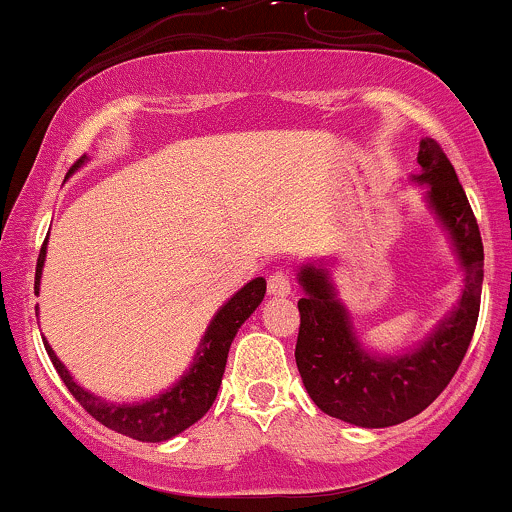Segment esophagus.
<instances>
[{
	"instance_id": "34e87169",
	"label": "esophagus",
	"mask_w": 512,
	"mask_h": 512,
	"mask_svg": "<svg viewBox=\"0 0 512 512\" xmlns=\"http://www.w3.org/2000/svg\"><path fill=\"white\" fill-rule=\"evenodd\" d=\"M269 296H289L291 293V279L286 272H274L267 281Z\"/></svg>"
}]
</instances>
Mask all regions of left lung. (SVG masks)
<instances>
[{"mask_svg": "<svg viewBox=\"0 0 512 512\" xmlns=\"http://www.w3.org/2000/svg\"><path fill=\"white\" fill-rule=\"evenodd\" d=\"M421 170L411 182L424 187L426 209L445 231L462 269L457 303L421 342L399 354H378L358 339L349 308L332 281V262L298 267L301 330L296 366L305 390L325 414L361 428H385L421 414L460 368L479 317L484 245L455 168L433 139L419 142Z\"/></svg>", "mask_w": 512, "mask_h": 512, "instance_id": "left-lung-1", "label": "left lung"}]
</instances>
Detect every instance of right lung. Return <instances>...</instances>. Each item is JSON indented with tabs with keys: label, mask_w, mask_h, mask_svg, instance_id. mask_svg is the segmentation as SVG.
I'll use <instances>...</instances> for the list:
<instances>
[{
	"label": "right lung",
	"mask_w": 512,
	"mask_h": 512,
	"mask_svg": "<svg viewBox=\"0 0 512 512\" xmlns=\"http://www.w3.org/2000/svg\"><path fill=\"white\" fill-rule=\"evenodd\" d=\"M88 156H81L79 161L69 168V175H74ZM48 238H45L43 250H40L38 264H35V293H40V276H43V264L45 255H48ZM264 291H267V281L262 276L248 281L243 289L233 293L226 303L216 310L211 322L204 330L202 339H199L195 356H192L190 368L175 380L168 390L158 392V395L142 399V402H108V399L93 395L91 390L81 387L74 380V375L69 373L67 366L57 358L48 339L43 337L45 351H48L52 366H55L60 378L67 385V390L72 392L76 402L84 407L88 414L96 421H101L103 426L113 428V431L129 436L134 440H142V443H163V440L175 438L178 433L197 424L204 414H207L211 404H214L216 395H219L223 370H226V358L231 342L236 339V334L243 322L255 313L257 305L262 303Z\"/></svg>",
	"instance_id": "add662e5"
}]
</instances>
